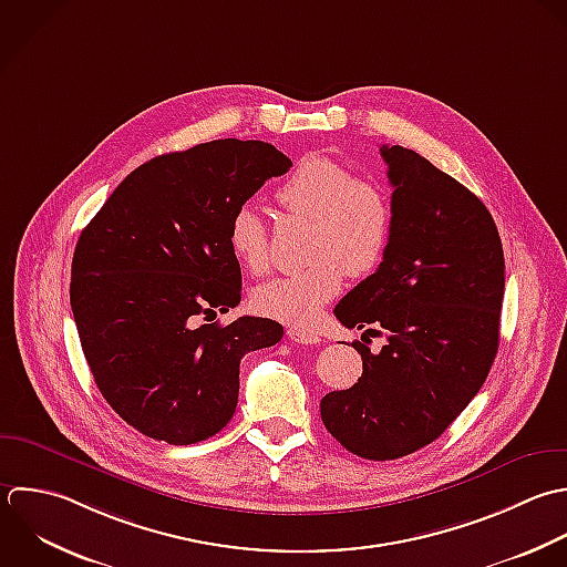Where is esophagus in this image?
Returning a JSON list of instances; mask_svg holds the SVG:
<instances>
[{"label": "esophagus", "mask_w": 567, "mask_h": 567, "mask_svg": "<svg viewBox=\"0 0 567 567\" xmlns=\"http://www.w3.org/2000/svg\"><path fill=\"white\" fill-rule=\"evenodd\" d=\"M289 340L291 342H298V344H320V336L313 333V331H305V329H298V327H291L287 331Z\"/></svg>", "instance_id": "34e87169"}]
</instances>
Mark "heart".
<instances>
[{
    "mask_svg": "<svg viewBox=\"0 0 567 567\" xmlns=\"http://www.w3.org/2000/svg\"><path fill=\"white\" fill-rule=\"evenodd\" d=\"M276 200L313 223L311 265L274 278L254 291V309L291 327H309L331 302L344 274L364 278L389 254L395 231V207L389 189L329 156H307L276 189ZM229 247L238 262L262 274L269 267V243L262 218L251 205L234 212Z\"/></svg>",
    "mask_w": 567,
    "mask_h": 567,
    "instance_id": "heart-1",
    "label": "heart"
}]
</instances>
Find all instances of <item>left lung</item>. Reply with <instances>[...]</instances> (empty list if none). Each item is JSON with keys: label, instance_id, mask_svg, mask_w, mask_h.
Instances as JSON below:
<instances>
[{"label": "left lung", "instance_id": "left-lung-1", "mask_svg": "<svg viewBox=\"0 0 567 567\" xmlns=\"http://www.w3.org/2000/svg\"><path fill=\"white\" fill-rule=\"evenodd\" d=\"M395 231L382 265L336 307L347 329L386 331L362 342V378L322 398L327 431L375 462L435 442L486 382L499 349L504 247L486 205L402 145H382Z\"/></svg>", "mask_w": 567, "mask_h": 567}]
</instances>
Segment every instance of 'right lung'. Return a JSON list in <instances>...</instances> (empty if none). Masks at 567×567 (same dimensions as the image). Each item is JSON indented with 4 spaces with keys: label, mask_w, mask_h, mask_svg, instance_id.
<instances>
[{
    "label": "right lung",
    "mask_w": 567,
    "mask_h": 567,
    "mask_svg": "<svg viewBox=\"0 0 567 567\" xmlns=\"http://www.w3.org/2000/svg\"><path fill=\"white\" fill-rule=\"evenodd\" d=\"M289 167L265 141L161 154L81 231L70 278L81 349L105 402L138 433L174 446L216 435L236 411L243 355L280 342L276 320L209 316L240 302L234 212Z\"/></svg>",
    "instance_id": "1"
}]
</instances>
